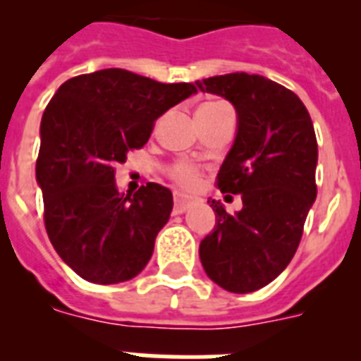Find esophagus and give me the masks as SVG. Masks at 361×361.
<instances>
[{
    "mask_svg": "<svg viewBox=\"0 0 361 361\" xmlns=\"http://www.w3.org/2000/svg\"><path fill=\"white\" fill-rule=\"evenodd\" d=\"M191 200L186 199V197H180V195H175V206H173V213L178 215V213H184L190 206Z\"/></svg>",
    "mask_w": 361,
    "mask_h": 361,
    "instance_id": "34e87169",
    "label": "esophagus"
}]
</instances>
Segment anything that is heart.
<instances>
[{
	"mask_svg": "<svg viewBox=\"0 0 361 361\" xmlns=\"http://www.w3.org/2000/svg\"><path fill=\"white\" fill-rule=\"evenodd\" d=\"M222 103H208L202 106H220ZM200 106V108H202ZM170 177L184 190H193L200 180V168L191 161H177L171 164Z\"/></svg>",
	"mask_w": 361,
	"mask_h": 361,
	"instance_id": "b5f03b06",
	"label": "heart"
}]
</instances>
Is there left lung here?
I'll use <instances>...</instances> for the list:
<instances>
[{
  "label": "left lung",
  "mask_w": 361,
  "mask_h": 361,
  "mask_svg": "<svg viewBox=\"0 0 361 361\" xmlns=\"http://www.w3.org/2000/svg\"><path fill=\"white\" fill-rule=\"evenodd\" d=\"M197 86L237 110V137L216 186L242 199L235 215L208 200L216 222L200 242V262L226 291L253 293L273 282L298 250L317 199V135L298 95L262 75L226 73Z\"/></svg>",
  "instance_id": "obj_1"
}]
</instances>
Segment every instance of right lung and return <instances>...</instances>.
Wrapping results in <instances>:
<instances>
[{
  "label": "right lung",
  "mask_w": 361,
  "mask_h": 361,
  "mask_svg": "<svg viewBox=\"0 0 361 361\" xmlns=\"http://www.w3.org/2000/svg\"><path fill=\"white\" fill-rule=\"evenodd\" d=\"M197 88L106 68L63 82L41 119L36 178L54 250L81 279L119 283L152 258L173 208L168 188L133 195L116 186V166L148 142L155 121Z\"/></svg>",
  "instance_id": "obj_1"
}]
</instances>
